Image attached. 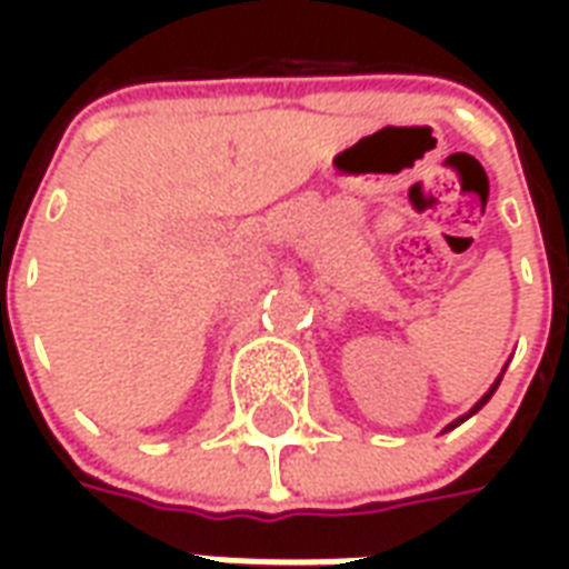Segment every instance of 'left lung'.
Returning a JSON list of instances; mask_svg holds the SVG:
<instances>
[{
	"label": "left lung",
	"mask_w": 569,
	"mask_h": 569,
	"mask_svg": "<svg viewBox=\"0 0 569 569\" xmlns=\"http://www.w3.org/2000/svg\"><path fill=\"white\" fill-rule=\"evenodd\" d=\"M497 383H500V381H497ZM497 383H493V387H490V393H488V396H481V402H478V406H476V408H472V415H476V411H478V408H481V406H485V402H488V399H490V396H493V390H497ZM453 427H457V423H453Z\"/></svg>",
	"instance_id": "8db88e82"
}]
</instances>
